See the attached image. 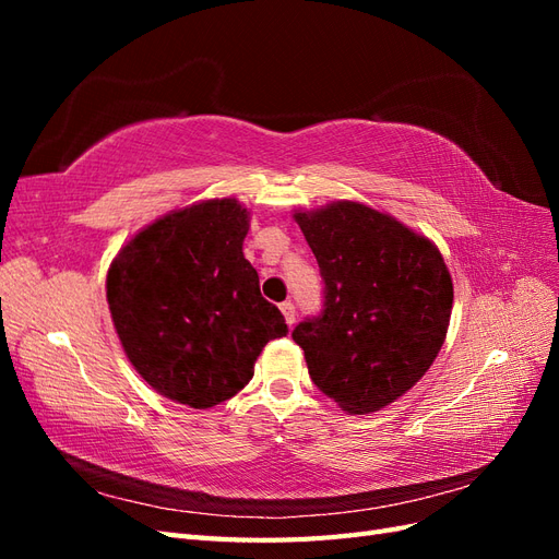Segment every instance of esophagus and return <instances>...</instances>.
Instances as JSON below:
<instances>
[{"instance_id": "obj_1", "label": "esophagus", "mask_w": 559, "mask_h": 559, "mask_svg": "<svg viewBox=\"0 0 559 559\" xmlns=\"http://www.w3.org/2000/svg\"><path fill=\"white\" fill-rule=\"evenodd\" d=\"M280 310H282V314H284V319H286V324L294 326V324H296V306H294V302H292V300L280 302Z\"/></svg>"}]
</instances>
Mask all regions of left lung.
<instances>
[{
  "label": "left lung",
  "mask_w": 559,
  "mask_h": 559,
  "mask_svg": "<svg viewBox=\"0 0 559 559\" xmlns=\"http://www.w3.org/2000/svg\"><path fill=\"white\" fill-rule=\"evenodd\" d=\"M296 222L319 263L324 306L294 329L319 392L376 413L427 373L443 347L452 280L441 251L394 216L341 200Z\"/></svg>",
  "instance_id": "obj_1"
}]
</instances>
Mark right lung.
<instances>
[{
  "mask_svg": "<svg viewBox=\"0 0 559 559\" xmlns=\"http://www.w3.org/2000/svg\"><path fill=\"white\" fill-rule=\"evenodd\" d=\"M247 230L238 200L198 202L134 235L107 275L130 364L158 394L198 411L238 394L261 349L289 333L245 259Z\"/></svg>",
  "mask_w": 559,
  "mask_h": 559,
  "instance_id": "right-lung-1",
  "label": "right lung"
}]
</instances>
